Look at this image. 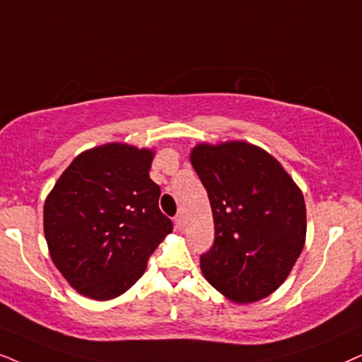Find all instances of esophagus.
Wrapping results in <instances>:
<instances>
[{
    "mask_svg": "<svg viewBox=\"0 0 362 362\" xmlns=\"http://www.w3.org/2000/svg\"><path fill=\"white\" fill-rule=\"evenodd\" d=\"M173 222H175L177 230H184V215H177V217L173 218Z\"/></svg>",
    "mask_w": 362,
    "mask_h": 362,
    "instance_id": "obj_1",
    "label": "esophagus"
}]
</instances>
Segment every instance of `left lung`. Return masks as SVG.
Segmentation results:
<instances>
[{"label": "left lung", "mask_w": 362, "mask_h": 362, "mask_svg": "<svg viewBox=\"0 0 362 362\" xmlns=\"http://www.w3.org/2000/svg\"><path fill=\"white\" fill-rule=\"evenodd\" d=\"M192 167L209 194L215 240L204 277L235 304L272 294L305 242L304 195L281 163L247 141L199 144Z\"/></svg>", "instance_id": "1"}]
</instances>
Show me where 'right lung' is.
Returning <instances> with one entry per match:
<instances>
[{"label":"right lung","mask_w":362,"mask_h":362,"mask_svg":"<svg viewBox=\"0 0 362 362\" xmlns=\"http://www.w3.org/2000/svg\"><path fill=\"white\" fill-rule=\"evenodd\" d=\"M153 152L107 144L80 153L45 200L49 255L73 289L108 300L130 289L172 232L150 178Z\"/></svg>","instance_id":"1"}]
</instances>
